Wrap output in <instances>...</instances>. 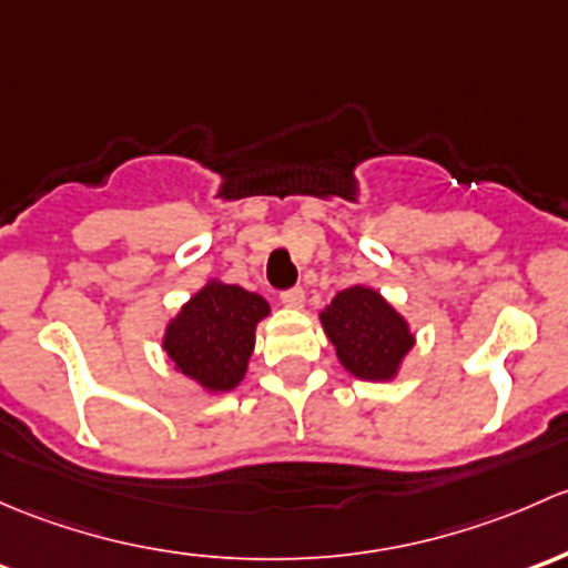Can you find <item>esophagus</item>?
<instances>
[{"mask_svg": "<svg viewBox=\"0 0 568 568\" xmlns=\"http://www.w3.org/2000/svg\"><path fill=\"white\" fill-rule=\"evenodd\" d=\"M278 301H282L286 308H301L303 301H306V292H303L301 286H290V290H284L282 295H278Z\"/></svg>", "mask_w": 568, "mask_h": 568, "instance_id": "1", "label": "esophagus"}]
</instances>
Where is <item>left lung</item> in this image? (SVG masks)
Instances as JSON below:
<instances>
[{"instance_id": "8db88e82", "label": "left lung", "mask_w": 568, "mask_h": 568, "mask_svg": "<svg viewBox=\"0 0 568 568\" xmlns=\"http://www.w3.org/2000/svg\"><path fill=\"white\" fill-rule=\"evenodd\" d=\"M338 361L361 379H388L413 347L407 323L369 286H349L323 312Z\"/></svg>"}]
</instances>
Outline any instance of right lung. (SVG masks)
<instances>
[{
    "instance_id": "right-lung-1",
    "label": "right lung",
    "mask_w": 568,
    "mask_h": 568,
    "mask_svg": "<svg viewBox=\"0 0 568 568\" xmlns=\"http://www.w3.org/2000/svg\"><path fill=\"white\" fill-rule=\"evenodd\" d=\"M267 312L265 297L213 282L169 323L163 349L180 372L207 390H230L243 379L254 349V327Z\"/></svg>"
}]
</instances>
